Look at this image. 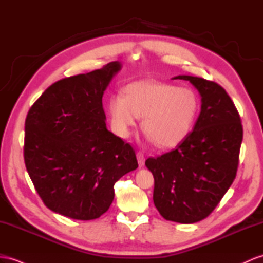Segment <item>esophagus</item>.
Segmentation results:
<instances>
[{
    "mask_svg": "<svg viewBox=\"0 0 263 263\" xmlns=\"http://www.w3.org/2000/svg\"><path fill=\"white\" fill-rule=\"evenodd\" d=\"M137 161H138L139 167H143V166L145 165V156L142 152L137 153Z\"/></svg>",
    "mask_w": 263,
    "mask_h": 263,
    "instance_id": "1",
    "label": "esophagus"
}]
</instances>
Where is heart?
Here are the masks:
<instances>
[{
  "mask_svg": "<svg viewBox=\"0 0 263 263\" xmlns=\"http://www.w3.org/2000/svg\"><path fill=\"white\" fill-rule=\"evenodd\" d=\"M200 99L194 90L172 83L139 80L116 92L108 100V114L114 132L129 137L143 118L148 142L171 148L180 145L193 129L200 112Z\"/></svg>",
  "mask_w": 263,
  "mask_h": 263,
  "instance_id": "b5f03b06",
  "label": "heart"
}]
</instances>
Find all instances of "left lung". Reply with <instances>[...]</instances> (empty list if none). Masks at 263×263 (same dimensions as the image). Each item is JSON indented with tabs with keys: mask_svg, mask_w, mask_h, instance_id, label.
Instances as JSON below:
<instances>
[{
	"mask_svg": "<svg viewBox=\"0 0 263 263\" xmlns=\"http://www.w3.org/2000/svg\"><path fill=\"white\" fill-rule=\"evenodd\" d=\"M187 80L201 96L193 132L175 149L145 162L154 176L153 200L165 220L183 224L209 216L233 183L243 129L239 112L224 89L198 77Z\"/></svg>",
	"mask_w": 263,
	"mask_h": 263,
	"instance_id": "obj_1",
	"label": "left lung"
}]
</instances>
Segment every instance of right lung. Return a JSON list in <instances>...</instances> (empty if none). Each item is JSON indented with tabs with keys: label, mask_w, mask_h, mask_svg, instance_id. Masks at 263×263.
<instances>
[{
	"label": "right lung",
	"mask_w": 263,
	"mask_h": 263,
	"mask_svg": "<svg viewBox=\"0 0 263 263\" xmlns=\"http://www.w3.org/2000/svg\"><path fill=\"white\" fill-rule=\"evenodd\" d=\"M119 61L57 81L25 119L24 162L43 203L73 220H93L114 201V185L138 167L135 151L107 129L102 96Z\"/></svg>",
	"instance_id": "obj_1"
}]
</instances>
